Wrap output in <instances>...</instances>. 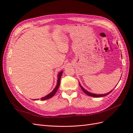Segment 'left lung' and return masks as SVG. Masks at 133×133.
<instances>
[{
    "label": "left lung",
    "instance_id": "8db88e82",
    "mask_svg": "<svg viewBox=\"0 0 133 133\" xmlns=\"http://www.w3.org/2000/svg\"><path fill=\"white\" fill-rule=\"evenodd\" d=\"M117 44H118V43H117ZM79 83V85H80V88H81V89H82V90L85 92V93L86 94H87L88 95H89V96H92V97H96V98H100V97H103V96H106V95H108L109 94H110V92L112 91V89L111 91H110V92H108V93H106V94H94V93H91V92H89V91H87V90H86L85 89H84V88L81 85V84H80V83Z\"/></svg>",
    "mask_w": 133,
    "mask_h": 133
}]
</instances>
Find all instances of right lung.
I'll use <instances>...</instances> for the list:
<instances>
[{"label":"right lung","mask_w":133,"mask_h":133,"mask_svg":"<svg viewBox=\"0 0 133 133\" xmlns=\"http://www.w3.org/2000/svg\"><path fill=\"white\" fill-rule=\"evenodd\" d=\"M63 74V71H61L60 72H59V74H58V80H57V85L55 87V88L54 89V90L52 91L50 93H49V94H48L47 95L44 96V97L41 98L42 100H47L48 99H50L51 98L53 97V96L54 95V94L56 93V92H57L58 89L59 88V86H60V78H61V76ZM35 100V99H34ZM37 100H38L37 99Z\"/></svg>","instance_id":"right-lung-1"}]
</instances>
